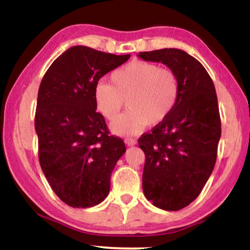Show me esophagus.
I'll list each match as a JSON object with an SVG mask.
<instances>
[{
  "instance_id": "esophagus-1",
  "label": "esophagus",
  "mask_w": 250,
  "mask_h": 250,
  "mask_svg": "<svg viewBox=\"0 0 250 250\" xmlns=\"http://www.w3.org/2000/svg\"><path fill=\"white\" fill-rule=\"evenodd\" d=\"M125 143L126 146H133V145H136V144H137L136 139H133V138H125Z\"/></svg>"
}]
</instances>
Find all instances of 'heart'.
Masks as SVG:
<instances>
[{"instance_id": "b5f03b06", "label": "heart", "mask_w": 250, "mask_h": 250, "mask_svg": "<svg viewBox=\"0 0 250 250\" xmlns=\"http://www.w3.org/2000/svg\"><path fill=\"white\" fill-rule=\"evenodd\" d=\"M110 80L97 83L94 101L108 121L119 117L126 101L129 110L111 125L117 135H137L147 125L161 124L174 110L180 95L177 73L152 62H130L114 70Z\"/></svg>"}]
</instances>
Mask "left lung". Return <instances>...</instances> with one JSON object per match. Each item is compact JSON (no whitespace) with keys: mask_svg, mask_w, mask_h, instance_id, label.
<instances>
[{"mask_svg":"<svg viewBox=\"0 0 250 250\" xmlns=\"http://www.w3.org/2000/svg\"><path fill=\"white\" fill-rule=\"evenodd\" d=\"M177 73L180 95L171 114L138 139L145 153L144 195L154 206L179 210L199 196L212 174L221 137L213 80L198 60L178 48L140 52Z\"/></svg>","mask_w":250,"mask_h":250,"instance_id":"8db88e82","label":"left lung"}]
</instances>
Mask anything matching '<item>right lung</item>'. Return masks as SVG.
Masks as SVG:
<instances>
[{
	"mask_svg": "<svg viewBox=\"0 0 250 250\" xmlns=\"http://www.w3.org/2000/svg\"><path fill=\"white\" fill-rule=\"evenodd\" d=\"M129 58L72 46L42 79L35 114L38 157L51 188L66 205L93 207L110 192L111 173L125 146L96 112L94 90Z\"/></svg>",
	"mask_w": 250,
	"mask_h": 250,
	"instance_id": "1",
	"label": "right lung"
}]
</instances>
